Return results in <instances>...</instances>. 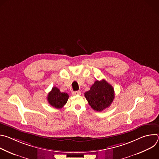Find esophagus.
Returning a JSON list of instances; mask_svg holds the SVG:
<instances>
[{"label":"esophagus","mask_w":159,"mask_h":159,"mask_svg":"<svg viewBox=\"0 0 159 159\" xmlns=\"http://www.w3.org/2000/svg\"><path fill=\"white\" fill-rule=\"evenodd\" d=\"M72 94L74 96H75V95H80L81 94V92L80 91V90H77V91H74L72 93Z\"/></svg>","instance_id":"34e87169"}]
</instances>
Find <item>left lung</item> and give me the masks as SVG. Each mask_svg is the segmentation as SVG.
Instances as JSON below:
<instances>
[{
    "instance_id": "obj_1",
    "label": "left lung",
    "mask_w": 159,
    "mask_h": 159,
    "mask_svg": "<svg viewBox=\"0 0 159 159\" xmlns=\"http://www.w3.org/2000/svg\"><path fill=\"white\" fill-rule=\"evenodd\" d=\"M84 96L94 110L102 111L109 107L114 100L115 90L111 85L102 79L96 80Z\"/></svg>"
}]
</instances>
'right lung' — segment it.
Instances as JSON below:
<instances>
[{
  "mask_svg": "<svg viewBox=\"0 0 159 159\" xmlns=\"http://www.w3.org/2000/svg\"><path fill=\"white\" fill-rule=\"evenodd\" d=\"M69 97L68 94L61 93L59 89L53 87L48 94L47 100L52 106L57 109H61L66 103Z\"/></svg>",
  "mask_w": 159,
  "mask_h": 159,
  "instance_id": "1",
  "label": "right lung"
}]
</instances>
